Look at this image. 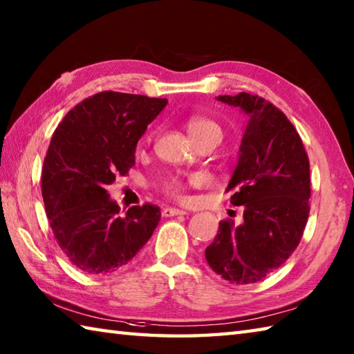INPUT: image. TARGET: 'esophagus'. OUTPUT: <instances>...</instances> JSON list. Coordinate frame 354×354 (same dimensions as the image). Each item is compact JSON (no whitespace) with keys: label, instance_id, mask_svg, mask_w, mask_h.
Masks as SVG:
<instances>
[{"label":"esophagus","instance_id":"esophagus-1","mask_svg":"<svg viewBox=\"0 0 354 354\" xmlns=\"http://www.w3.org/2000/svg\"><path fill=\"white\" fill-rule=\"evenodd\" d=\"M183 214H186V211L178 209V208H165L162 212L163 217H174V216H183Z\"/></svg>","mask_w":354,"mask_h":354}]
</instances>
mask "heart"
<instances>
[{"instance_id": "b5f03b06", "label": "heart", "mask_w": 354, "mask_h": 354, "mask_svg": "<svg viewBox=\"0 0 354 354\" xmlns=\"http://www.w3.org/2000/svg\"><path fill=\"white\" fill-rule=\"evenodd\" d=\"M186 129H188V134L196 143L208 137H214L220 142L223 136V131L220 128V124L212 118L205 115H191L188 118V122H186ZM202 182L203 177L198 174L189 176L188 178H183L180 176H168L162 180L160 188H162L165 194H168L169 197L183 200L186 197V188H188V185H198Z\"/></svg>"}]
</instances>
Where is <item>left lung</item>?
<instances>
[{"mask_svg":"<svg viewBox=\"0 0 354 354\" xmlns=\"http://www.w3.org/2000/svg\"><path fill=\"white\" fill-rule=\"evenodd\" d=\"M217 100L250 115L226 188L231 203L243 206V223L222 220L205 257L225 281L256 283L283 265L304 236L310 214V160L296 128L272 103L246 92Z\"/></svg>","mask_w":354,"mask_h":354,"instance_id":"1","label":"left lung"}]
</instances>
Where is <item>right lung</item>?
<instances>
[{
	"mask_svg": "<svg viewBox=\"0 0 354 354\" xmlns=\"http://www.w3.org/2000/svg\"><path fill=\"white\" fill-rule=\"evenodd\" d=\"M166 104V98L98 92L73 106L53 132L41 172L46 216L59 248L86 274L118 271L157 228V205H136L120 216L106 188L136 165L138 138Z\"/></svg>",
	"mask_w": 354,
	"mask_h": 354,
	"instance_id": "add662e5",
	"label": "right lung"
}]
</instances>
